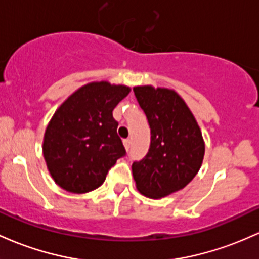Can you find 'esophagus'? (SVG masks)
Returning <instances> with one entry per match:
<instances>
[{"instance_id": "obj_1", "label": "esophagus", "mask_w": 259, "mask_h": 259, "mask_svg": "<svg viewBox=\"0 0 259 259\" xmlns=\"http://www.w3.org/2000/svg\"><path fill=\"white\" fill-rule=\"evenodd\" d=\"M124 146H125V149L126 150H130V147H132V140H130V139H124Z\"/></svg>"}]
</instances>
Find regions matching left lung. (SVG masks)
<instances>
[{
  "instance_id": "left-lung-1",
  "label": "left lung",
  "mask_w": 259,
  "mask_h": 259,
  "mask_svg": "<svg viewBox=\"0 0 259 259\" xmlns=\"http://www.w3.org/2000/svg\"><path fill=\"white\" fill-rule=\"evenodd\" d=\"M134 95L151 133L149 151L133 163L139 192L158 199L177 192L195 177L204 157L201 132L175 91L134 87Z\"/></svg>"
}]
</instances>
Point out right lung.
<instances>
[{
  "mask_svg": "<svg viewBox=\"0 0 259 259\" xmlns=\"http://www.w3.org/2000/svg\"><path fill=\"white\" fill-rule=\"evenodd\" d=\"M129 92L126 86L93 82L56 110L45 132L42 152L61 188L72 193L98 188L116 160L126 155L113 110Z\"/></svg>",
  "mask_w": 259,
  "mask_h": 259,
  "instance_id": "obj_1",
  "label": "right lung"
}]
</instances>
